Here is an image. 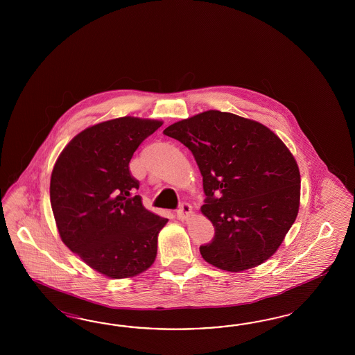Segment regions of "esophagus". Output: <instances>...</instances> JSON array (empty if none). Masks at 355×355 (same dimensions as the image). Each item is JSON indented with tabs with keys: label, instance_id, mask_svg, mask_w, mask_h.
<instances>
[{
	"label": "esophagus",
	"instance_id": "1",
	"mask_svg": "<svg viewBox=\"0 0 355 355\" xmlns=\"http://www.w3.org/2000/svg\"><path fill=\"white\" fill-rule=\"evenodd\" d=\"M191 216H193V207L189 205V203H183V205H181L180 209H178V212H177V217H178V220H181V221H187Z\"/></svg>",
	"mask_w": 355,
	"mask_h": 355
}]
</instances>
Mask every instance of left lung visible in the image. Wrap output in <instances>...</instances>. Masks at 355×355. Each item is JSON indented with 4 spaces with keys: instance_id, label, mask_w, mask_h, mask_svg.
<instances>
[{
    "instance_id": "1",
    "label": "left lung",
    "mask_w": 355,
    "mask_h": 355,
    "mask_svg": "<svg viewBox=\"0 0 355 355\" xmlns=\"http://www.w3.org/2000/svg\"><path fill=\"white\" fill-rule=\"evenodd\" d=\"M164 134L193 152L203 177L202 214L215 226L200 246L207 263L242 272L268 260L294 224L301 174L279 137L254 119L207 110L178 121Z\"/></svg>"
}]
</instances>
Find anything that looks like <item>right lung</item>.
I'll use <instances>...</instances> for the list:
<instances>
[{
	"instance_id": "right-lung-1",
	"label": "right lung",
	"mask_w": 355,
	"mask_h": 355,
	"mask_svg": "<svg viewBox=\"0 0 355 355\" xmlns=\"http://www.w3.org/2000/svg\"><path fill=\"white\" fill-rule=\"evenodd\" d=\"M159 119L119 117L67 143L51 175V205L64 245L109 279L138 276L153 264L168 218L141 205L129 162Z\"/></svg>"
}]
</instances>
